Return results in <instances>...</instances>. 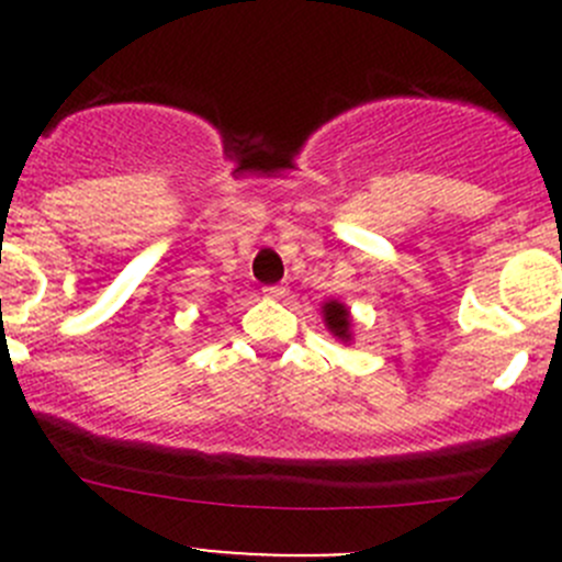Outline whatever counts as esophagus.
Returning a JSON list of instances; mask_svg holds the SVG:
<instances>
[{
  "instance_id": "1",
  "label": "esophagus",
  "mask_w": 562,
  "mask_h": 562,
  "mask_svg": "<svg viewBox=\"0 0 562 562\" xmlns=\"http://www.w3.org/2000/svg\"><path fill=\"white\" fill-rule=\"evenodd\" d=\"M263 293L269 299H282V296H285V288H282V285H266Z\"/></svg>"
}]
</instances>
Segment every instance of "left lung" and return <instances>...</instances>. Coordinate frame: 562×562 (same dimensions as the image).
<instances>
[{
	"label": "left lung",
	"mask_w": 562,
	"mask_h": 562,
	"mask_svg": "<svg viewBox=\"0 0 562 562\" xmlns=\"http://www.w3.org/2000/svg\"><path fill=\"white\" fill-rule=\"evenodd\" d=\"M323 315H326V326L331 328L334 337L350 339V315L342 304L328 302L326 307H323Z\"/></svg>",
	"instance_id": "1"
}]
</instances>
